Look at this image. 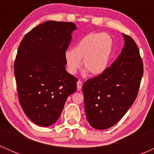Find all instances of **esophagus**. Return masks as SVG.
<instances>
[{
	"mask_svg": "<svg viewBox=\"0 0 154 154\" xmlns=\"http://www.w3.org/2000/svg\"><path fill=\"white\" fill-rule=\"evenodd\" d=\"M77 90L79 91V90H81V88L82 87V82H81L80 80H78L77 82Z\"/></svg>",
	"mask_w": 154,
	"mask_h": 154,
	"instance_id": "34e87169",
	"label": "esophagus"
}]
</instances>
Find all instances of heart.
Returning <instances> with one entry per match:
<instances>
[{
	"mask_svg": "<svg viewBox=\"0 0 154 154\" xmlns=\"http://www.w3.org/2000/svg\"><path fill=\"white\" fill-rule=\"evenodd\" d=\"M114 49V41L106 33H91L81 39L72 51L65 53V61L69 73L75 74L82 66L91 75L103 74L109 66Z\"/></svg>",
	"mask_w": 154,
	"mask_h": 154,
	"instance_id": "obj_1",
	"label": "heart"
}]
</instances>
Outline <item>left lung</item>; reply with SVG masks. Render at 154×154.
I'll list each match as a JSON object with an SVG mask.
<instances>
[{"label":"left lung","mask_w":154,"mask_h":154,"mask_svg":"<svg viewBox=\"0 0 154 154\" xmlns=\"http://www.w3.org/2000/svg\"><path fill=\"white\" fill-rule=\"evenodd\" d=\"M125 46L111 66L101 75L89 79L82 86L87 119L93 128L114 126L135 101L143 74L137 45L123 34Z\"/></svg>","instance_id":"obj_1"}]
</instances>
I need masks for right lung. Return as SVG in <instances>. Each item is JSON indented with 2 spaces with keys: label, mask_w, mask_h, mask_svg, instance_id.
<instances>
[{
  "label": "right lung",
  "mask_w": 154,
  "mask_h": 154,
  "mask_svg": "<svg viewBox=\"0 0 154 154\" xmlns=\"http://www.w3.org/2000/svg\"><path fill=\"white\" fill-rule=\"evenodd\" d=\"M73 22L49 21L35 26L19 44L14 75L19 103L35 124L48 127L61 115L77 79L66 71L65 53Z\"/></svg>",
  "instance_id": "obj_1"
}]
</instances>
